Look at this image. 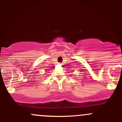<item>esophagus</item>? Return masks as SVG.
Masks as SVG:
<instances>
[{
	"label": "esophagus",
	"instance_id": "1",
	"mask_svg": "<svg viewBox=\"0 0 122 122\" xmlns=\"http://www.w3.org/2000/svg\"><path fill=\"white\" fill-rule=\"evenodd\" d=\"M60 64H61V63H60Z\"/></svg>",
	"mask_w": 122,
	"mask_h": 122
}]
</instances>
